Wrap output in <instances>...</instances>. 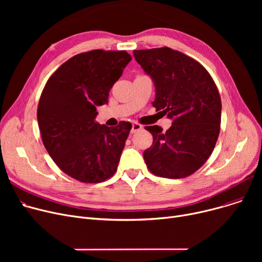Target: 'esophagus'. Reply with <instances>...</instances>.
I'll list each match as a JSON object with an SVG mask.
<instances>
[{"label": "esophagus", "mask_w": 262, "mask_h": 262, "mask_svg": "<svg viewBox=\"0 0 262 262\" xmlns=\"http://www.w3.org/2000/svg\"><path fill=\"white\" fill-rule=\"evenodd\" d=\"M141 128H142V125H141V124H139L138 122H134V123H133V127H132V134H134V133H136V132L140 130Z\"/></svg>", "instance_id": "1"}]
</instances>
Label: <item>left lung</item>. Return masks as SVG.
<instances>
[{"label":"left lung","instance_id":"8db88e82","mask_svg":"<svg viewBox=\"0 0 262 262\" xmlns=\"http://www.w3.org/2000/svg\"><path fill=\"white\" fill-rule=\"evenodd\" d=\"M134 56L155 82L156 112L173 119L163 132L145 126L153 144L143 152L150 173L184 178L207 161L221 127V96L209 72L195 59L168 47L135 50Z\"/></svg>","mask_w":262,"mask_h":262}]
</instances>
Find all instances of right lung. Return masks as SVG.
Segmentation results:
<instances>
[{
	"label": "right lung",
	"instance_id": "add662e5",
	"mask_svg": "<svg viewBox=\"0 0 262 262\" xmlns=\"http://www.w3.org/2000/svg\"><path fill=\"white\" fill-rule=\"evenodd\" d=\"M130 60L126 51L77 54L50 76L41 93L37 120L43 145L57 167L80 183L105 182L118 169L132 124L101 125L96 106L108 103Z\"/></svg>",
	"mask_w": 262,
	"mask_h": 262
}]
</instances>
